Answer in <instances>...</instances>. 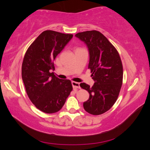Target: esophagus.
Returning a JSON list of instances; mask_svg holds the SVG:
<instances>
[{
  "label": "esophagus",
  "instance_id": "esophagus-1",
  "mask_svg": "<svg viewBox=\"0 0 150 150\" xmlns=\"http://www.w3.org/2000/svg\"><path fill=\"white\" fill-rule=\"evenodd\" d=\"M72 86H73V88H80L79 83L76 82V81H72Z\"/></svg>",
  "mask_w": 150,
  "mask_h": 150
}]
</instances>
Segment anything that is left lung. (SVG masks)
<instances>
[{
	"label": "left lung",
	"mask_w": 150,
	"mask_h": 150,
	"mask_svg": "<svg viewBox=\"0 0 150 150\" xmlns=\"http://www.w3.org/2000/svg\"><path fill=\"white\" fill-rule=\"evenodd\" d=\"M86 44L89 50L88 69L95 83L92 87L86 83L79 86L90 94L83 103V108L93 115L109 110L118 98L123 83V64L116 48L101 32L96 30L75 34Z\"/></svg>",
	"instance_id": "left-lung-1"
}]
</instances>
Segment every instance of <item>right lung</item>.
<instances>
[{
    "label": "right lung",
    "mask_w": 150,
    "mask_h": 150,
    "mask_svg": "<svg viewBox=\"0 0 150 150\" xmlns=\"http://www.w3.org/2000/svg\"><path fill=\"white\" fill-rule=\"evenodd\" d=\"M73 34L47 30L26 51L22 64V78L29 98L45 113L58 112L73 90L69 79L57 78L54 71L55 57L73 38Z\"/></svg>",
    "instance_id": "1"
}]
</instances>
